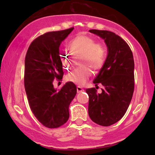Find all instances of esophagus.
Instances as JSON below:
<instances>
[{
    "label": "esophagus",
    "mask_w": 155,
    "mask_h": 155,
    "mask_svg": "<svg viewBox=\"0 0 155 155\" xmlns=\"http://www.w3.org/2000/svg\"><path fill=\"white\" fill-rule=\"evenodd\" d=\"M83 91H84V89L82 88V87H80V86H78L77 87V92H78V93L82 92H83Z\"/></svg>",
    "instance_id": "1"
}]
</instances>
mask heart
I'll return each instance as SVG.
<instances>
[{
    "label": "heart",
    "mask_w": 155,
    "mask_h": 155,
    "mask_svg": "<svg viewBox=\"0 0 155 155\" xmlns=\"http://www.w3.org/2000/svg\"><path fill=\"white\" fill-rule=\"evenodd\" d=\"M69 47L74 54H82L80 61L81 66L68 74L66 80L83 85L92 76V69L98 71L104 67L107 56V47L102 43H97L94 38L82 33L71 39ZM59 56L64 69L70 70L73 67V59L68 53L61 51Z\"/></svg>",
    "instance_id": "obj_1"
}]
</instances>
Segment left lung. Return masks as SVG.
<instances>
[{"label": "left lung", "instance_id": "left-lung-1", "mask_svg": "<svg viewBox=\"0 0 155 155\" xmlns=\"http://www.w3.org/2000/svg\"><path fill=\"white\" fill-rule=\"evenodd\" d=\"M104 39L108 47L105 64L93 82L104 86L98 94L94 87L86 89L89 96L88 114L93 122L109 126L122 118L134 92V60L130 46L112 31L90 29Z\"/></svg>", "mask_w": 155, "mask_h": 155}]
</instances>
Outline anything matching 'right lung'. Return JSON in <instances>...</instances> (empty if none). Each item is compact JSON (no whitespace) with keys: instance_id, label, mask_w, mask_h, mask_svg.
<instances>
[{"instance_id":"obj_1","label":"right lung","mask_w":155,"mask_h":155,"mask_svg":"<svg viewBox=\"0 0 155 155\" xmlns=\"http://www.w3.org/2000/svg\"><path fill=\"white\" fill-rule=\"evenodd\" d=\"M73 29L39 36L29 45L25 56L24 81L29 107L37 119L48 128L67 122L69 105L77 93L73 82H66L58 91L53 84L63 76L59 46Z\"/></svg>"}]
</instances>
